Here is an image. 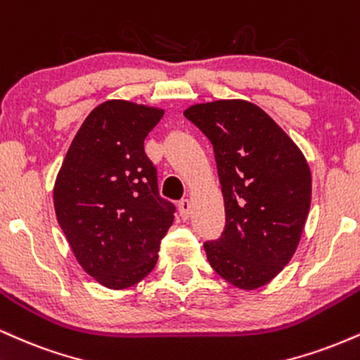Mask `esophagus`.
I'll use <instances>...</instances> for the list:
<instances>
[{
    "label": "esophagus",
    "instance_id": "obj_1",
    "mask_svg": "<svg viewBox=\"0 0 360 360\" xmlns=\"http://www.w3.org/2000/svg\"><path fill=\"white\" fill-rule=\"evenodd\" d=\"M179 209H180V215H181V217L188 219L190 210H192V202H190L188 198H184V200H180Z\"/></svg>",
    "mask_w": 360,
    "mask_h": 360
}]
</instances>
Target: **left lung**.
<instances>
[{
  "label": "left lung",
  "mask_w": 360,
  "mask_h": 360,
  "mask_svg": "<svg viewBox=\"0 0 360 360\" xmlns=\"http://www.w3.org/2000/svg\"><path fill=\"white\" fill-rule=\"evenodd\" d=\"M214 146L226 227L205 240L209 264L240 290L271 281L297 251L311 200L298 146L248 101L195 104L184 112Z\"/></svg>",
  "instance_id": "left-lung-1"
}]
</instances>
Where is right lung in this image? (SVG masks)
I'll return each mask as SVG.
<instances>
[{"instance_id": "1", "label": "right lung", "mask_w": 360, "mask_h": 360, "mask_svg": "<svg viewBox=\"0 0 360 360\" xmlns=\"http://www.w3.org/2000/svg\"><path fill=\"white\" fill-rule=\"evenodd\" d=\"M162 116L163 109L128 101L97 105L55 180V214L72 251L84 271L111 290L150 274L175 219L145 153V138Z\"/></svg>"}]
</instances>
